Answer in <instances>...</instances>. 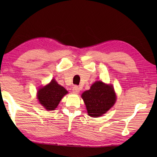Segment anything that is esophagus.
I'll use <instances>...</instances> for the list:
<instances>
[{"mask_svg": "<svg viewBox=\"0 0 157 157\" xmlns=\"http://www.w3.org/2000/svg\"><path fill=\"white\" fill-rule=\"evenodd\" d=\"M72 91L73 93H75V94H78L79 92V88L78 86H74V87L73 88Z\"/></svg>", "mask_w": 157, "mask_h": 157, "instance_id": "obj_1", "label": "esophagus"}]
</instances>
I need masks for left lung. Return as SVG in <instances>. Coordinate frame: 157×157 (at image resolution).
<instances>
[{
    "label": "left lung",
    "mask_w": 157,
    "mask_h": 157,
    "mask_svg": "<svg viewBox=\"0 0 157 157\" xmlns=\"http://www.w3.org/2000/svg\"><path fill=\"white\" fill-rule=\"evenodd\" d=\"M87 109L88 115L98 117L109 111L116 101V95L113 86L98 81L92 85L89 90L82 95Z\"/></svg>",
    "instance_id": "left-lung-1"
}]
</instances>
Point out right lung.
<instances>
[{"mask_svg": "<svg viewBox=\"0 0 157 157\" xmlns=\"http://www.w3.org/2000/svg\"><path fill=\"white\" fill-rule=\"evenodd\" d=\"M67 93H68L67 91L63 86L59 85L55 79H52L47 86L39 89L38 99L46 110L53 111Z\"/></svg>", "mask_w": 157, "mask_h": 157, "instance_id": "1", "label": "right lung"}]
</instances>
